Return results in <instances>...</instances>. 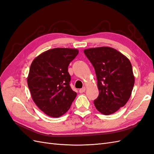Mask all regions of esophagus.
Listing matches in <instances>:
<instances>
[{"label":"esophagus","instance_id":"obj_1","mask_svg":"<svg viewBox=\"0 0 154 154\" xmlns=\"http://www.w3.org/2000/svg\"><path fill=\"white\" fill-rule=\"evenodd\" d=\"M85 90H86V88L83 87L82 88L79 89V92H80V93H83L84 92H85Z\"/></svg>","mask_w":154,"mask_h":154}]
</instances>
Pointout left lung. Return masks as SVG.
Segmentation results:
<instances>
[{
    "instance_id": "left-lung-1",
    "label": "left lung",
    "mask_w": 154,
    "mask_h": 154,
    "mask_svg": "<svg viewBox=\"0 0 154 154\" xmlns=\"http://www.w3.org/2000/svg\"><path fill=\"white\" fill-rule=\"evenodd\" d=\"M84 53L93 66L98 80L96 108L106 116L116 112L129 100L134 85L130 60L108 46L85 49Z\"/></svg>"
}]
</instances>
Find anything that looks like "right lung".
Instances as JSON below:
<instances>
[{"label":"right lung","mask_w":154,"mask_h":154,"mask_svg":"<svg viewBox=\"0 0 154 154\" xmlns=\"http://www.w3.org/2000/svg\"><path fill=\"white\" fill-rule=\"evenodd\" d=\"M78 53L77 49L56 48L42 52L31 63L27 85L32 99L50 117L66 113L76 97L69 85L68 66Z\"/></svg>","instance_id":"add662e5"}]
</instances>
